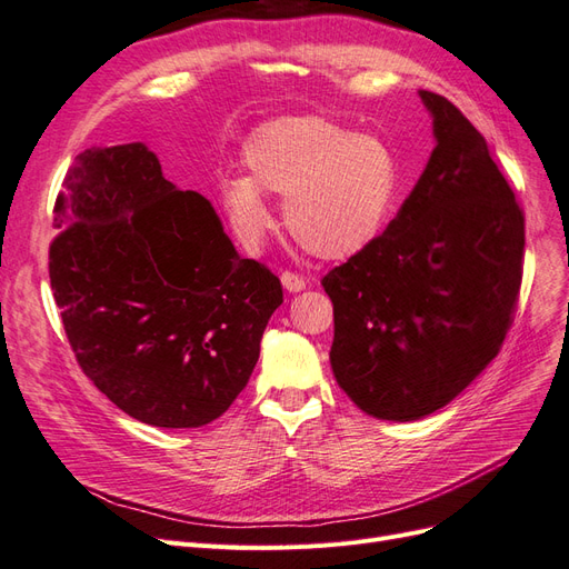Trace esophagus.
I'll use <instances>...</instances> for the list:
<instances>
[{
    "mask_svg": "<svg viewBox=\"0 0 569 569\" xmlns=\"http://www.w3.org/2000/svg\"><path fill=\"white\" fill-rule=\"evenodd\" d=\"M281 283L283 288L288 290V293H300V290H305V279L300 273H293V271H283L281 273Z\"/></svg>",
    "mask_w": 569,
    "mask_h": 569,
    "instance_id": "1",
    "label": "esophagus"
}]
</instances>
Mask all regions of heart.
<instances>
[{
  "mask_svg": "<svg viewBox=\"0 0 569 569\" xmlns=\"http://www.w3.org/2000/svg\"><path fill=\"white\" fill-rule=\"evenodd\" d=\"M248 178L221 186V200L242 240L271 226L264 192L281 194L288 231L321 259H348L383 233L400 190L391 144L350 133L323 117H281L262 123L242 148Z\"/></svg>",
  "mask_w": 569,
  "mask_h": 569,
  "instance_id": "b5f03b06",
  "label": "heart"
}]
</instances>
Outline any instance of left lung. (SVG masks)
Segmentation results:
<instances>
[{"label":"left lung","mask_w":569,"mask_h":569,"mask_svg":"<svg viewBox=\"0 0 569 569\" xmlns=\"http://www.w3.org/2000/svg\"><path fill=\"white\" fill-rule=\"evenodd\" d=\"M436 148L383 236L323 276L331 369L362 412L415 421L498 355L522 283L525 217L489 144L446 97L419 90Z\"/></svg>","instance_id":"obj_1"}]
</instances>
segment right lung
Returning a JSON list of instances; mask_svg holds the SVG:
<instances>
[{"label": "right lung", "instance_id": "add662e5", "mask_svg": "<svg viewBox=\"0 0 569 569\" xmlns=\"http://www.w3.org/2000/svg\"><path fill=\"white\" fill-rule=\"evenodd\" d=\"M50 281L90 381L142 425L198 429L257 365L281 281L240 257L212 202L144 142L90 148L63 178Z\"/></svg>", "mask_w": 569, "mask_h": 569}]
</instances>
